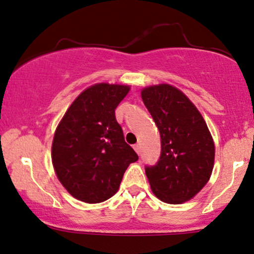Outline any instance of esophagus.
Instances as JSON below:
<instances>
[{
  "label": "esophagus",
  "mask_w": 254,
  "mask_h": 254,
  "mask_svg": "<svg viewBox=\"0 0 254 254\" xmlns=\"http://www.w3.org/2000/svg\"><path fill=\"white\" fill-rule=\"evenodd\" d=\"M133 148H134V151H135L136 152V153H140V145L139 144H136V145H134L133 146Z\"/></svg>",
  "instance_id": "1"
}]
</instances>
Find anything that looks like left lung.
<instances>
[{
  "label": "left lung",
  "instance_id": "obj_1",
  "mask_svg": "<svg viewBox=\"0 0 254 254\" xmlns=\"http://www.w3.org/2000/svg\"><path fill=\"white\" fill-rule=\"evenodd\" d=\"M141 98L162 142L157 165L145 170L152 192L165 203H184L209 181L215 159L213 136L195 104L176 86H146Z\"/></svg>",
  "mask_w": 254,
  "mask_h": 254
}]
</instances>
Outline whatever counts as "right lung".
Instances as JSON below:
<instances>
[{"label": "right lung", "instance_id": "1", "mask_svg": "<svg viewBox=\"0 0 254 254\" xmlns=\"http://www.w3.org/2000/svg\"><path fill=\"white\" fill-rule=\"evenodd\" d=\"M130 86L96 83L71 103L56 128L52 164L62 186L74 198L101 203L114 196L138 154L125 141L115 109Z\"/></svg>", "mask_w": 254, "mask_h": 254}]
</instances>
